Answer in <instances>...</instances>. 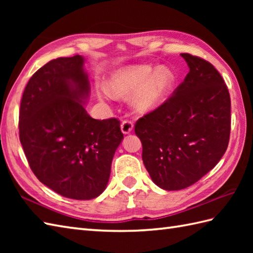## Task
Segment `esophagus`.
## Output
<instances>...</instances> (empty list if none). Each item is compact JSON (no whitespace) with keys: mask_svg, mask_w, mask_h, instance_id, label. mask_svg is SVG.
Segmentation results:
<instances>
[{"mask_svg":"<svg viewBox=\"0 0 253 253\" xmlns=\"http://www.w3.org/2000/svg\"><path fill=\"white\" fill-rule=\"evenodd\" d=\"M133 129V123L131 121H123V123L121 124V130L124 133V135H128L130 133L131 130Z\"/></svg>","mask_w":253,"mask_h":253,"instance_id":"1","label":"esophagus"}]
</instances>
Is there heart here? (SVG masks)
<instances>
[{
  "mask_svg": "<svg viewBox=\"0 0 253 253\" xmlns=\"http://www.w3.org/2000/svg\"><path fill=\"white\" fill-rule=\"evenodd\" d=\"M176 83L175 74L166 66L129 65L113 73L107 89L102 95L131 96V104L138 113L147 114L159 109L168 100Z\"/></svg>",
  "mask_w": 253,
  "mask_h": 253,
  "instance_id": "b5f03b06",
  "label": "heart"
}]
</instances>
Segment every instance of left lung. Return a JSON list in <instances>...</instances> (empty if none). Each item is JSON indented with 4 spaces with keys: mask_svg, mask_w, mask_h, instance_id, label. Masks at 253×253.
<instances>
[{
    "mask_svg": "<svg viewBox=\"0 0 253 253\" xmlns=\"http://www.w3.org/2000/svg\"><path fill=\"white\" fill-rule=\"evenodd\" d=\"M187 74L173 95L139 118L135 132L153 182L180 190L209 173L226 151L230 133V96L211 63L188 53Z\"/></svg>",
    "mask_w": 253,
    "mask_h": 253,
    "instance_id": "left-lung-1",
    "label": "left lung"
}]
</instances>
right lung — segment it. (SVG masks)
Instances as JSON below:
<instances>
[{
	"instance_id": "add662e5",
	"label": "right lung",
	"mask_w": 253,
	"mask_h": 253,
	"mask_svg": "<svg viewBox=\"0 0 253 253\" xmlns=\"http://www.w3.org/2000/svg\"><path fill=\"white\" fill-rule=\"evenodd\" d=\"M84 57H58L32 75L19 111V139L30 169L58 195L90 200L105 190L124 139L116 118L94 120Z\"/></svg>"
}]
</instances>
